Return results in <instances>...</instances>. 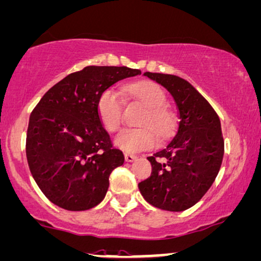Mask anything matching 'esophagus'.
I'll use <instances>...</instances> for the list:
<instances>
[{
  "label": "esophagus",
  "instance_id": "1",
  "mask_svg": "<svg viewBox=\"0 0 261 261\" xmlns=\"http://www.w3.org/2000/svg\"><path fill=\"white\" fill-rule=\"evenodd\" d=\"M124 160H125V162L132 163V162H134V161L137 160V156L130 155V153H125V155H124Z\"/></svg>",
  "mask_w": 261,
  "mask_h": 261
}]
</instances>
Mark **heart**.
<instances>
[{
	"label": "heart",
	"instance_id": "obj_1",
	"mask_svg": "<svg viewBox=\"0 0 261 261\" xmlns=\"http://www.w3.org/2000/svg\"><path fill=\"white\" fill-rule=\"evenodd\" d=\"M122 94L145 106L138 123L141 128H127L115 138V145L125 152H140L157 145V136L167 137L173 128V117L166 108L167 95L155 82L139 81L125 85ZM96 114L109 133L120 129L123 120V100L115 89H105L96 101Z\"/></svg>",
	"mask_w": 261,
	"mask_h": 261
}]
</instances>
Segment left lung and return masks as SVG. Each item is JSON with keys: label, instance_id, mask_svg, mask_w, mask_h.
I'll return each mask as SVG.
<instances>
[{"label": "left lung", "instance_id": "8db88e82", "mask_svg": "<svg viewBox=\"0 0 261 261\" xmlns=\"http://www.w3.org/2000/svg\"><path fill=\"white\" fill-rule=\"evenodd\" d=\"M144 75L172 94L179 110V122L165 149L147 157L152 172L138 186L153 207L185 211L203 197L219 173L224 156L219 116L184 79L167 73Z\"/></svg>", "mask_w": 261, "mask_h": 261}]
</instances>
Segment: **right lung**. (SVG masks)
I'll return each mask as SVG.
<instances>
[{
  "mask_svg": "<svg viewBox=\"0 0 261 261\" xmlns=\"http://www.w3.org/2000/svg\"><path fill=\"white\" fill-rule=\"evenodd\" d=\"M141 71L127 66H86L41 98L27 134L29 168L44 196L66 211H87L104 199L109 176L123 165L99 121L96 101L105 89Z\"/></svg>",
  "mask_w": 261,
  "mask_h": 261,
  "instance_id": "obj_1",
  "label": "right lung"
}]
</instances>
